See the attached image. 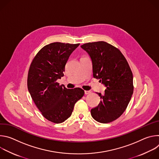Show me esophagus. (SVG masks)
<instances>
[{"label":"esophagus","instance_id":"esophagus-1","mask_svg":"<svg viewBox=\"0 0 159 159\" xmlns=\"http://www.w3.org/2000/svg\"><path fill=\"white\" fill-rule=\"evenodd\" d=\"M84 93H85V95H87V94H90V93H91V92H90V90H85V91H84Z\"/></svg>","mask_w":159,"mask_h":159}]
</instances>
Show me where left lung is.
<instances>
[{
  "instance_id": "1",
  "label": "left lung",
  "mask_w": 159,
  "mask_h": 159,
  "mask_svg": "<svg viewBox=\"0 0 159 159\" xmlns=\"http://www.w3.org/2000/svg\"><path fill=\"white\" fill-rule=\"evenodd\" d=\"M93 63V77L106 87L101 100L90 111L92 117L101 123L116 120L126 110L133 93V74L121 52L112 45L98 41L80 47Z\"/></svg>"
}]
</instances>
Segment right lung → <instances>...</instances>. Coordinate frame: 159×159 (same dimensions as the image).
<instances>
[{
    "mask_svg": "<svg viewBox=\"0 0 159 159\" xmlns=\"http://www.w3.org/2000/svg\"><path fill=\"white\" fill-rule=\"evenodd\" d=\"M79 44H47L39 51L30 67L28 89L31 98L42 115L55 123L69 118L75 102L84 95L80 88L69 89L57 82L64 75L65 65Z\"/></svg>",
    "mask_w": 159,
    "mask_h": 159,
    "instance_id": "obj_1",
    "label": "right lung"
}]
</instances>
